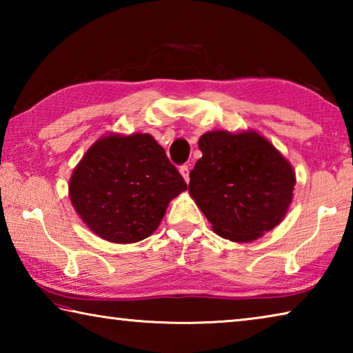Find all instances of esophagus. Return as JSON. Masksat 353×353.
Instances as JSON below:
<instances>
[{"instance_id":"1","label":"esophagus","mask_w":353,"mask_h":353,"mask_svg":"<svg viewBox=\"0 0 353 353\" xmlns=\"http://www.w3.org/2000/svg\"><path fill=\"white\" fill-rule=\"evenodd\" d=\"M179 171H181V174L185 179V182H190V168H188V165H182L181 168H179Z\"/></svg>"}]
</instances>
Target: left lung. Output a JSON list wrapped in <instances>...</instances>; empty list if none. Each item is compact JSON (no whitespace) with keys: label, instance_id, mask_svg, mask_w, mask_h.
Wrapping results in <instances>:
<instances>
[{"label":"left lung","instance_id":"1","mask_svg":"<svg viewBox=\"0 0 353 353\" xmlns=\"http://www.w3.org/2000/svg\"><path fill=\"white\" fill-rule=\"evenodd\" d=\"M199 149L188 191L219 236L249 243L282 223L296 176L265 137L212 130L201 137Z\"/></svg>","mask_w":353,"mask_h":353}]
</instances>
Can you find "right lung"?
<instances>
[{
  "mask_svg": "<svg viewBox=\"0 0 353 353\" xmlns=\"http://www.w3.org/2000/svg\"><path fill=\"white\" fill-rule=\"evenodd\" d=\"M68 190L74 210L93 234L128 244L157 230L170 201L187 183L152 135L110 134L85 152Z\"/></svg>",
  "mask_w": 353,
  "mask_h": 353,
  "instance_id": "obj_1",
  "label": "right lung"
}]
</instances>
